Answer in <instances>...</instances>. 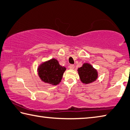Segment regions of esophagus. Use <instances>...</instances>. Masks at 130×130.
<instances>
[{
	"instance_id": "34e87169",
	"label": "esophagus",
	"mask_w": 130,
	"mask_h": 130,
	"mask_svg": "<svg viewBox=\"0 0 130 130\" xmlns=\"http://www.w3.org/2000/svg\"><path fill=\"white\" fill-rule=\"evenodd\" d=\"M69 68L70 69H74V68H75V66L74 65H69Z\"/></svg>"
}]
</instances>
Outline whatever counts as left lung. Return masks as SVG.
I'll return each mask as SVG.
<instances>
[{"mask_svg":"<svg viewBox=\"0 0 130 130\" xmlns=\"http://www.w3.org/2000/svg\"><path fill=\"white\" fill-rule=\"evenodd\" d=\"M77 71L80 80L84 84H91L95 81L98 77L97 70L90 63H84L81 67L78 68Z\"/></svg>","mask_w":130,"mask_h":130,"instance_id":"obj_1","label":"left lung"}]
</instances>
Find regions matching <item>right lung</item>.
I'll use <instances>...</instances> for the list:
<instances>
[{
  "mask_svg": "<svg viewBox=\"0 0 130 130\" xmlns=\"http://www.w3.org/2000/svg\"><path fill=\"white\" fill-rule=\"evenodd\" d=\"M66 69L65 67L60 65L57 60L52 58L40 63L37 68V72L42 81L56 86L61 81Z\"/></svg>",
  "mask_w": 130,
  "mask_h": 130,
  "instance_id": "right-lung-1",
  "label": "right lung"
}]
</instances>
